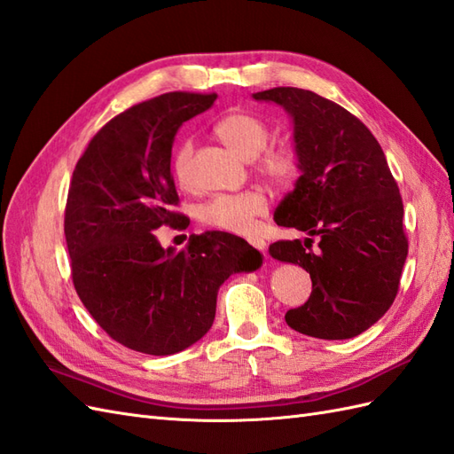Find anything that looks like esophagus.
<instances>
[{"instance_id":"esophagus-1","label":"esophagus","mask_w":454,"mask_h":454,"mask_svg":"<svg viewBox=\"0 0 454 454\" xmlns=\"http://www.w3.org/2000/svg\"><path fill=\"white\" fill-rule=\"evenodd\" d=\"M247 240L250 242V245H252L254 248H258V250H263V248H265V240L260 239V237H248Z\"/></svg>"}]
</instances>
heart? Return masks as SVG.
<instances>
[{"label": "heart", "instance_id": "b5f03b06", "mask_svg": "<svg viewBox=\"0 0 454 454\" xmlns=\"http://www.w3.org/2000/svg\"><path fill=\"white\" fill-rule=\"evenodd\" d=\"M215 135L240 158L254 160L268 146L271 129L258 115L248 112L229 114L215 125ZM263 152V151H262ZM264 153V152H263ZM192 142L183 140L176 146L171 160V173L181 186L191 184ZM258 169L275 184H289L298 175V156L289 146L270 148L260 157ZM268 202L258 191L239 194H217L200 207V219L206 225L229 231V233H250L254 217L265 212Z\"/></svg>", "mask_w": 454, "mask_h": 454}]
</instances>
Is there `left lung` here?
<instances>
[{
    "mask_svg": "<svg viewBox=\"0 0 454 454\" xmlns=\"http://www.w3.org/2000/svg\"><path fill=\"white\" fill-rule=\"evenodd\" d=\"M252 98L289 114L301 171L273 219L308 237L273 242L270 254L310 273L312 294L285 322L316 339L356 337L391 308L408 254L385 153L360 119L310 90L279 86Z\"/></svg>",
    "mask_w": 454,
    "mask_h": 454,
    "instance_id": "8db88e82",
    "label": "left lung"
}]
</instances>
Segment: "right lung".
Returning a JSON list of instances; mask_svg holds the SVG:
<instances>
[{
	"instance_id": "obj_1",
	"label": "right lung",
	"mask_w": 454,
	"mask_h": 454,
	"mask_svg": "<svg viewBox=\"0 0 454 454\" xmlns=\"http://www.w3.org/2000/svg\"><path fill=\"white\" fill-rule=\"evenodd\" d=\"M217 94L169 92L114 117L76 161L65 239L76 294L121 345L168 356L200 340L231 275L256 271L263 256L245 239L209 231L184 250L163 248L153 231L181 227L171 148L184 121Z\"/></svg>"
}]
</instances>
